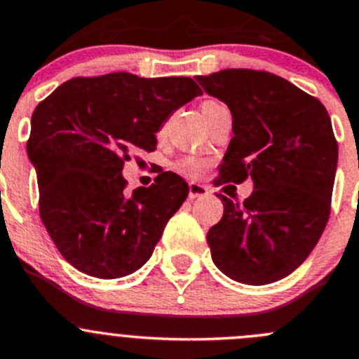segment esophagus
<instances>
[{"label":"esophagus","mask_w":359,"mask_h":359,"mask_svg":"<svg viewBox=\"0 0 359 359\" xmlns=\"http://www.w3.org/2000/svg\"><path fill=\"white\" fill-rule=\"evenodd\" d=\"M210 191L207 186H202L198 182H189V198L195 200V198H203V196L209 195Z\"/></svg>","instance_id":"obj_1"}]
</instances>
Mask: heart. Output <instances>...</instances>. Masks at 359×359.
Returning a JSON list of instances; mask_svg holds the SVG:
<instances>
[{
  "label": "heart",
  "instance_id": "heart-1",
  "mask_svg": "<svg viewBox=\"0 0 359 359\" xmlns=\"http://www.w3.org/2000/svg\"><path fill=\"white\" fill-rule=\"evenodd\" d=\"M209 104H217V102L210 100ZM205 166H207L205 161L198 159V157H184V159L179 161V170H180V172L186 173V175H191V177L202 175L203 170H205Z\"/></svg>",
  "mask_w": 359,
  "mask_h": 359
}]
</instances>
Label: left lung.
Here are the masks:
<instances>
[{"label":"left lung","mask_w":359,"mask_h":359,"mask_svg":"<svg viewBox=\"0 0 359 359\" xmlns=\"http://www.w3.org/2000/svg\"><path fill=\"white\" fill-rule=\"evenodd\" d=\"M196 81L232 113L216 184L253 180L244 202L217 195L225 210L207 233L210 255L232 280L267 285L296 271L326 229L338 163L331 118L320 100L269 72L226 69Z\"/></svg>","instance_id":"8db88e82"}]
</instances>
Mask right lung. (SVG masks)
I'll return each instance as SVG.
<instances>
[{"label":"right lung","instance_id":"add662e5","mask_svg":"<svg viewBox=\"0 0 359 359\" xmlns=\"http://www.w3.org/2000/svg\"><path fill=\"white\" fill-rule=\"evenodd\" d=\"M198 95L191 78L115 72L70 79L36 106L26 150L39 180L40 217L76 269L113 280L150 259L189 186L164 172L127 195L123 163L156 150L157 130Z\"/></svg>","mask_w":359,"mask_h":359}]
</instances>
